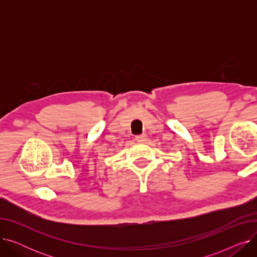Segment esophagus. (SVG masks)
Wrapping results in <instances>:
<instances>
[{
	"label": "esophagus",
	"mask_w": 257,
	"mask_h": 257,
	"mask_svg": "<svg viewBox=\"0 0 257 257\" xmlns=\"http://www.w3.org/2000/svg\"><path fill=\"white\" fill-rule=\"evenodd\" d=\"M136 140L139 142V143H145L147 141V136L146 134H142V136H138L136 138Z\"/></svg>",
	"instance_id": "34e87169"
}]
</instances>
